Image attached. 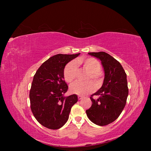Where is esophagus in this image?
I'll list each match as a JSON object with an SVG mask.
<instances>
[{
    "label": "esophagus",
    "mask_w": 151,
    "mask_h": 151,
    "mask_svg": "<svg viewBox=\"0 0 151 151\" xmlns=\"http://www.w3.org/2000/svg\"><path fill=\"white\" fill-rule=\"evenodd\" d=\"M83 98L82 97V96H78V99H79V100H81V99H82Z\"/></svg>",
    "instance_id": "34e87169"
}]
</instances>
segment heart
Returning <instances> with one entry per match:
<instances>
[{"label": "heart", "mask_w": 151, "mask_h": 151, "mask_svg": "<svg viewBox=\"0 0 151 151\" xmlns=\"http://www.w3.org/2000/svg\"><path fill=\"white\" fill-rule=\"evenodd\" d=\"M78 65H82L85 70L89 72L87 76L86 81L93 80L96 85L101 84L103 80V76L101 72V64L98 60L94 58H79L75 62H70L67 63L63 70V77L65 81L68 83H72L76 79ZM95 89V85L93 82L88 81L86 83L76 82L70 86V92L78 95L84 96L92 92Z\"/></svg>", "instance_id": "1"}]
</instances>
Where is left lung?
<instances>
[{"label":"left lung","instance_id":"1","mask_svg":"<svg viewBox=\"0 0 151 151\" xmlns=\"http://www.w3.org/2000/svg\"><path fill=\"white\" fill-rule=\"evenodd\" d=\"M88 54L101 60L104 79L101 88L90 97L92 105L86 112L96 125H107L117 119L126 104L129 94L127 74L120 63L108 53L99 52ZM93 95L99 98L94 99Z\"/></svg>","mask_w":151,"mask_h":151}]
</instances>
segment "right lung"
Instances as JSON below:
<instances>
[{
	"label": "right lung",
	"instance_id": "1",
	"mask_svg": "<svg viewBox=\"0 0 151 151\" xmlns=\"http://www.w3.org/2000/svg\"><path fill=\"white\" fill-rule=\"evenodd\" d=\"M79 55H55L43 63L34 76L29 92L31 109L36 120L49 129L64 125L72 106L78 100L76 94L63 96L68 90L63 70Z\"/></svg>",
	"mask_w": 151,
	"mask_h": 151
}]
</instances>
